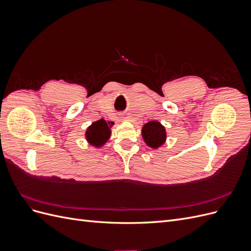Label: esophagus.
I'll return each mask as SVG.
<instances>
[{
  "instance_id": "34e87169",
  "label": "esophagus",
  "mask_w": 251,
  "mask_h": 251,
  "mask_svg": "<svg viewBox=\"0 0 251 251\" xmlns=\"http://www.w3.org/2000/svg\"><path fill=\"white\" fill-rule=\"evenodd\" d=\"M125 120H126V121H131L132 119L130 118V116H126V117H125Z\"/></svg>"
}]
</instances>
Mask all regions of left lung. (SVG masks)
I'll return each mask as SVG.
<instances>
[{"label": "left lung", "mask_w": 251, "mask_h": 251, "mask_svg": "<svg viewBox=\"0 0 251 251\" xmlns=\"http://www.w3.org/2000/svg\"><path fill=\"white\" fill-rule=\"evenodd\" d=\"M141 135L147 146L153 150L162 147L166 141V137H168L164 126L156 120L149 121L148 124L143 125Z\"/></svg>", "instance_id": "8db88e82"}]
</instances>
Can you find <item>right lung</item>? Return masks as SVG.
I'll return each instance as SVG.
<instances>
[{
  "mask_svg": "<svg viewBox=\"0 0 251 251\" xmlns=\"http://www.w3.org/2000/svg\"><path fill=\"white\" fill-rule=\"evenodd\" d=\"M114 126L112 121H105L103 118L96 120L87 127L85 138L87 142L95 149L102 148L111 137V127Z\"/></svg>",
  "mask_w": 251,
  "mask_h": 251,
  "instance_id": "add662e5",
  "label": "right lung"
}]
</instances>
